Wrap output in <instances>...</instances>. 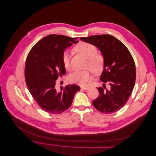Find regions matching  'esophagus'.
Instances as JSON below:
<instances>
[{"label":"esophagus","mask_w":156,"mask_h":156,"mask_svg":"<svg viewBox=\"0 0 156 156\" xmlns=\"http://www.w3.org/2000/svg\"><path fill=\"white\" fill-rule=\"evenodd\" d=\"M88 88H89V87L87 86V87H81V89L83 90H87Z\"/></svg>","instance_id":"34e87169"}]
</instances>
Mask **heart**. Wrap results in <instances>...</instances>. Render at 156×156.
<instances>
[{
	"instance_id": "b5f03b06",
	"label": "heart",
	"mask_w": 156,
	"mask_h": 156,
	"mask_svg": "<svg viewBox=\"0 0 156 156\" xmlns=\"http://www.w3.org/2000/svg\"><path fill=\"white\" fill-rule=\"evenodd\" d=\"M76 51L87 59L86 68L90 69L93 73H100L104 67L105 59L102 55L97 53V47L88 42H80L74 48ZM70 54L68 51H65L62 55V62L66 70L70 69ZM93 79L89 70L75 71L69 77L71 82L80 85H84Z\"/></svg>"
}]
</instances>
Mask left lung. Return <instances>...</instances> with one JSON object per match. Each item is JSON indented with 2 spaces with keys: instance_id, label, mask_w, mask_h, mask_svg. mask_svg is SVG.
Segmentation results:
<instances>
[{
  "instance_id": "left-lung-1",
  "label": "left lung",
  "mask_w": 156,
  "mask_h": 156,
  "mask_svg": "<svg viewBox=\"0 0 156 156\" xmlns=\"http://www.w3.org/2000/svg\"><path fill=\"white\" fill-rule=\"evenodd\" d=\"M80 39L98 47L105 59L99 87L98 97L92 103L98 111L111 114L120 109L127 102L135 83L136 68L133 58L122 42L109 34L96 35ZM110 89L105 88V83Z\"/></svg>"
}]
</instances>
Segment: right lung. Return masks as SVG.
Wrapping results in <instances>:
<instances>
[{
    "label": "right lung",
    "instance_id": "add662e5",
    "mask_svg": "<svg viewBox=\"0 0 156 156\" xmlns=\"http://www.w3.org/2000/svg\"><path fill=\"white\" fill-rule=\"evenodd\" d=\"M77 37L50 34L39 41L30 50L25 64L27 88L39 106L50 114H61L71 106L80 87L68 85L56 89V80L66 70L62 62L65 49L77 44Z\"/></svg>",
    "mask_w": 156,
    "mask_h": 156
}]
</instances>
